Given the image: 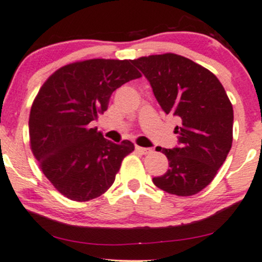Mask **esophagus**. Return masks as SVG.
<instances>
[{
	"mask_svg": "<svg viewBox=\"0 0 262 262\" xmlns=\"http://www.w3.org/2000/svg\"><path fill=\"white\" fill-rule=\"evenodd\" d=\"M136 150L141 154H149V153H151V151H153V150H151V148L140 147V146H136Z\"/></svg>",
	"mask_w": 262,
	"mask_h": 262,
	"instance_id": "esophagus-1",
	"label": "esophagus"
}]
</instances>
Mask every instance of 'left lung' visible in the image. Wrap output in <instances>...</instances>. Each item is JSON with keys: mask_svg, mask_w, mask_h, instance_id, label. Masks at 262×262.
I'll list each match as a JSON object with an SVG mask.
<instances>
[{"mask_svg": "<svg viewBox=\"0 0 262 262\" xmlns=\"http://www.w3.org/2000/svg\"><path fill=\"white\" fill-rule=\"evenodd\" d=\"M149 81L166 114L180 119L179 146L159 148L169 170L154 177L158 188L187 196L204 189L227 158L233 138V108L224 86L211 72L173 53L131 60Z\"/></svg>", "mask_w": 262, "mask_h": 262, "instance_id": "1", "label": "left lung"}]
</instances>
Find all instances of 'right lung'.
Segmentation results:
<instances>
[{"mask_svg":"<svg viewBox=\"0 0 262 262\" xmlns=\"http://www.w3.org/2000/svg\"><path fill=\"white\" fill-rule=\"evenodd\" d=\"M141 77L131 60L90 59L58 69L32 103L31 150L50 182L67 198L87 202L113 185L130 141L106 140L91 122L108 109L112 93Z\"/></svg>","mask_w":262,"mask_h":262,"instance_id":"add662e5","label":"right lung"}]
</instances>
